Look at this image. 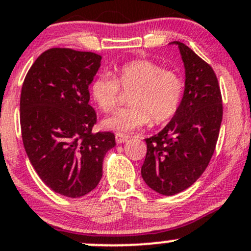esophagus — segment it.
<instances>
[{
    "label": "esophagus",
    "instance_id": "esophagus-1",
    "mask_svg": "<svg viewBox=\"0 0 251 251\" xmlns=\"http://www.w3.org/2000/svg\"><path fill=\"white\" fill-rule=\"evenodd\" d=\"M128 138H130V137H128L127 134H123V133H117V134H115V141H117L118 144L125 143V142H127Z\"/></svg>",
    "mask_w": 251,
    "mask_h": 251
}]
</instances>
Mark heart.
<instances>
[{
	"label": "heart",
	"instance_id": "heart-1",
	"mask_svg": "<svg viewBox=\"0 0 251 251\" xmlns=\"http://www.w3.org/2000/svg\"><path fill=\"white\" fill-rule=\"evenodd\" d=\"M123 90L131 91L130 105L103 120V126L117 132H131L148 125L170 120L178 110L183 97L184 84L179 73L165 70L152 60L137 59L117 70V78L101 75L91 85L94 101L103 113L117 107Z\"/></svg>",
	"mask_w": 251,
	"mask_h": 251
}]
</instances>
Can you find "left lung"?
Listing matches in <instances>:
<instances>
[{
	"label": "left lung",
	"instance_id": "obj_1",
	"mask_svg": "<svg viewBox=\"0 0 251 251\" xmlns=\"http://www.w3.org/2000/svg\"><path fill=\"white\" fill-rule=\"evenodd\" d=\"M185 89L172 120L146 139L142 178L150 189L172 196L190 188L214 154L223 120L220 86L213 68L181 42Z\"/></svg>",
	"mask_w": 251,
	"mask_h": 251
}]
</instances>
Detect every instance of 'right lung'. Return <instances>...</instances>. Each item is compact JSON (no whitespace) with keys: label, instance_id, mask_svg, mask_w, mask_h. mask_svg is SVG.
<instances>
[{"label":"right lung","instance_id":"right-lung-1","mask_svg":"<svg viewBox=\"0 0 251 251\" xmlns=\"http://www.w3.org/2000/svg\"><path fill=\"white\" fill-rule=\"evenodd\" d=\"M101 55L51 48L39 55L24 80L20 96L23 143L39 178L56 194L77 199L102 178L112 132L92 133L96 113L89 85Z\"/></svg>","mask_w":251,"mask_h":251}]
</instances>
